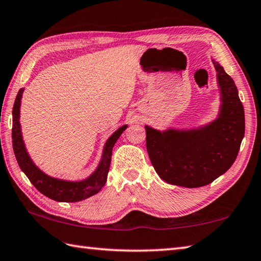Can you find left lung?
Returning <instances> with one entry per match:
<instances>
[{"instance_id":"8db88e82","label":"left lung","mask_w":261,"mask_h":261,"mask_svg":"<svg viewBox=\"0 0 261 261\" xmlns=\"http://www.w3.org/2000/svg\"><path fill=\"white\" fill-rule=\"evenodd\" d=\"M220 87L219 115L200 128L164 132L145 126L146 150L161 179L184 188L210 184L233 165L243 140L244 109L234 81L213 60Z\"/></svg>"}]
</instances>
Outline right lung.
Returning a JSON list of instances; mask_svg holds the SVG:
<instances>
[{
	"label": "right lung",
	"mask_w": 261,
	"mask_h": 261,
	"mask_svg": "<svg viewBox=\"0 0 261 261\" xmlns=\"http://www.w3.org/2000/svg\"><path fill=\"white\" fill-rule=\"evenodd\" d=\"M23 88H20L17 94L16 101L13 105L12 110V145L13 152L18 161V165L23 171L24 175L28 177L31 183L41 192L42 194L46 195L47 198L59 201V202H77V201L85 200L90 196L96 194L107 181L108 173H109L112 147H114L117 140L127 128V125L121 126L112 134L106 142L105 149H103L102 159L99 167L90 177L84 180L69 181L53 178L47 176L43 171L37 168L34 164L31 156L28 155L24 143L22 141L20 122V103Z\"/></svg>",
	"instance_id": "right-lung-1"
}]
</instances>
